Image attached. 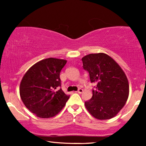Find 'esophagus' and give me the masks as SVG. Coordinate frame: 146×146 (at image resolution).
Returning <instances> with one entry per match:
<instances>
[{"label": "esophagus", "instance_id": "1", "mask_svg": "<svg viewBox=\"0 0 146 146\" xmlns=\"http://www.w3.org/2000/svg\"><path fill=\"white\" fill-rule=\"evenodd\" d=\"M82 92H83V90H82V88H79L77 92L79 93V94H82Z\"/></svg>", "mask_w": 146, "mask_h": 146}]
</instances>
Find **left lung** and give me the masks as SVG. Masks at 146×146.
Here are the masks:
<instances>
[{"instance_id":"1","label":"left lung","mask_w":146,"mask_h":146,"mask_svg":"<svg viewBox=\"0 0 146 146\" xmlns=\"http://www.w3.org/2000/svg\"><path fill=\"white\" fill-rule=\"evenodd\" d=\"M92 83H96L92 97L85 102L92 115L98 119L112 118L124 106L129 95L126 76L115 60L104 53L90 54L82 58Z\"/></svg>"}]
</instances>
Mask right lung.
<instances>
[{"label": "right lung", "instance_id": "obj_1", "mask_svg": "<svg viewBox=\"0 0 146 146\" xmlns=\"http://www.w3.org/2000/svg\"><path fill=\"white\" fill-rule=\"evenodd\" d=\"M67 61L49 58L36 63L24 76L20 85V95L25 106L42 118L58 114L70 96L60 88V73Z\"/></svg>", "mask_w": 146, "mask_h": 146}]
</instances>
